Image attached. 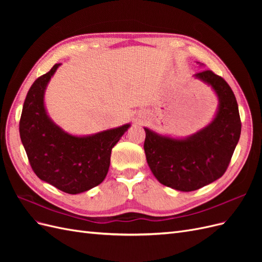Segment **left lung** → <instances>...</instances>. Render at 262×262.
Instances as JSON below:
<instances>
[{
	"mask_svg": "<svg viewBox=\"0 0 262 262\" xmlns=\"http://www.w3.org/2000/svg\"><path fill=\"white\" fill-rule=\"evenodd\" d=\"M194 77L216 94L219 107L213 120L182 139L144 128V152L153 175L162 185L184 192L194 191L224 175L242 131L238 105L225 80L210 70Z\"/></svg>",
	"mask_w": 262,
	"mask_h": 262,
	"instance_id": "8db88e82",
	"label": "left lung"
}]
</instances>
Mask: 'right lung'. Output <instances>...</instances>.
<instances>
[{"instance_id":"right-lung-1","label":"right lung","mask_w":262,"mask_h":262,"mask_svg":"<svg viewBox=\"0 0 262 262\" xmlns=\"http://www.w3.org/2000/svg\"><path fill=\"white\" fill-rule=\"evenodd\" d=\"M60 66L54 64L31 85L23 106L19 134L36 175L63 192L77 194L104 181L112 149L131 124L84 137L63 131L45 107L47 85Z\"/></svg>"}]
</instances>
